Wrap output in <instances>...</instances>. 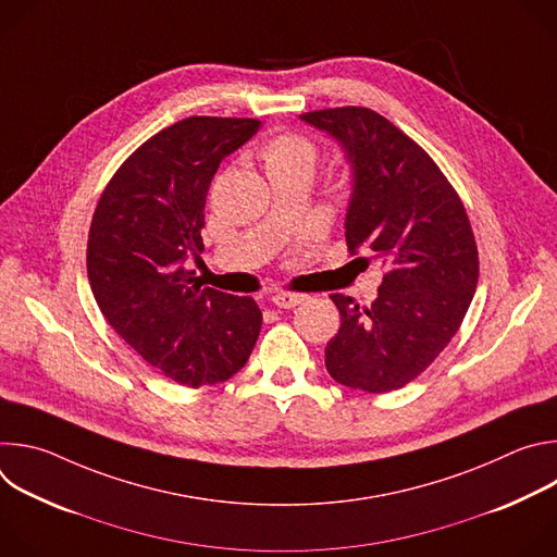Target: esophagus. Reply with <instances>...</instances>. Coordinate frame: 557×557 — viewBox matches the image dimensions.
<instances>
[{"mask_svg": "<svg viewBox=\"0 0 557 557\" xmlns=\"http://www.w3.org/2000/svg\"><path fill=\"white\" fill-rule=\"evenodd\" d=\"M306 299V295L301 293H288V290H277L271 301L277 306V308H295L297 304H301Z\"/></svg>", "mask_w": 557, "mask_h": 557, "instance_id": "obj_1", "label": "esophagus"}]
</instances>
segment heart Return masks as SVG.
<instances>
[{
    "label": "heart",
    "instance_id": "heart-1",
    "mask_svg": "<svg viewBox=\"0 0 557 557\" xmlns=\"http://www.w3.org/2000/svg\"><path fill=\"white\" fill-rule=\"evenodd\" d=\"M264 165L269 174L275 172H293V170H308L312 172L320 158L317 145L299 134H280L262 149Z\"/></svg>",
    "mask_w": 557,
    "mask_h": 557
}]
</instances>
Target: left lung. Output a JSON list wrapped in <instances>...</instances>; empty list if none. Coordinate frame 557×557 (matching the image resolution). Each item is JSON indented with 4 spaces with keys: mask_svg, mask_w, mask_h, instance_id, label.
Returning a JSON list of instances; mask_svg holds the SVG:
<instances>
[{
    "mask_svg": "<svg viewBox=\"0 0 557 557\" xmlns=\"http://www.w3.org/2000/svg\"><path fill=\"white\" fill-rule=\"evenodd\" d=\"M301 121L346 149L355 176L346 243L385 267L370 306L331 295L342 326L326 346V370L355 389H399L451 342L479 284L467 211L432 156L374 110H312Z\"/></svg>",
    "mask_w": 557,
    "mask_h": 557,
    "instance_id": "left-lung-1",
    "label": "left lung"
}]
</instances>
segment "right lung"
I'll list each match as a JSON object with an SVG mask.
<instances>
[{
    "instance_id": "right-lung-1",
    "label": "right lung",
    "mask_w": 557,
    "mask_h": 557,
    "mask_svg": "<svg viewBox=\"0 0 557 557\" xmlns=\"http://www.w3.org/2000/svg\"><path fill=\"white\" fill-rule=\"evenodd\" d=\"M258 119L189 116L147 138L106 185L88 235V280L108 324L151 368L187 387L240 370L262 329L253 297L200 284L205 202L222 158Z\"/></svg>"
}]
</instances>
